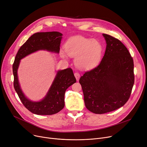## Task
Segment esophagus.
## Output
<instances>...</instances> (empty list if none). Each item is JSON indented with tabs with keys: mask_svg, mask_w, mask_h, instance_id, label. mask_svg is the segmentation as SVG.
Wrapping results in <instances>:
<instances>
[{
	"mask_svg": "<svg viewBox=\"0 0 147 147\" xmlns=\"http://www.w3.org/2000/svg\"><path fill=\"white\" fill-rule=\"evenodd\" d=\"M74 76H75V78H76V80L78 81L80 78V74L78 72H76L74 73Z\"/></svg>",
	"mask_w": 147,
	"mask_h": 147,
	"instance_id": "34e87169",
	"label": "esophagus"
}]
</instances>
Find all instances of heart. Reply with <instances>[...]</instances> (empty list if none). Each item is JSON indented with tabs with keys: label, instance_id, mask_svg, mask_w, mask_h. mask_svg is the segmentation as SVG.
Listing matches in <instances>:
<instances>
[{
	"label": "heart",
	"instance_id": "1",
	"mask_svg": "<svg viewBox=\"0 0 147 147\" xmlns=\"http://www.w3.org/2000/svg\"><path fill=\"white\" fill-rule=\"evenodd\" d=\"M65 50L69 56L76 57L75 64L83 69L96 67L101 59L102 48L96 40L82 36L74 37L65 44ZM63 57L66 56L64 51H61Z\"/></svg>",
	"mask_w": 147,
	"mask_h": 147
}]
</instances>
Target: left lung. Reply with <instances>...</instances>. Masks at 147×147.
Returning a JSON list of instances; mask_svg holds the SVG:
<instances>
[{
    "label": "left lung",
    "mask_w": 147,
    "mask_h": 147,
    "mask_svg": "<svg viewBox=\"0 0 147 147\" xmlns=\"http://www.w3.org/2000/svg\"><path fill=\"white\" fill-rule=\"evenodd\" d=\"M107 46L100 64L82 76L80 83L87 109L104 114L124 105L134 84V60L117 38L103 34Z\"/></svg>",
    "instance_id": "left-lung-1"
}]
</instances>
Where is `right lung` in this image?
Listing matches in <instances>:
<instances>
[{
	"mask_svg": "<svg viewBox=\"0 0 147 147\" xmlns=\"http://www.w3.org/2000/svg\"><path fill=\"white\" fill-rule=\"evenodd\" d=\"M63 34L57 32L36 33L30 37L18 50L12 65L14 77L13 86L21 102L27 110L37 115L56 114L64 107V95L67 89L76 82L71 68L57 72L48 94L40 101L33 102L28 99L22 92L18 82L17 69L20 60L38 50H46L59 53Z\"/></svg>",
	"mask_w": 147,
	"mask_h": 147,
	"instance_id": "obj_1",
	"label": "right lung"
}]
</instances>
